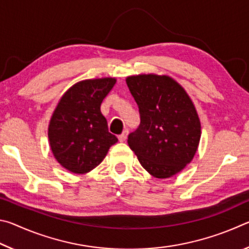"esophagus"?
<instances>
[{"label":"esophagus","mask_w":249,"mask_h":249,"mask_svg":"<svg viewBox=\"0 0 249 249\" xmlns=\"http://www.w3.org/2000/svg\"><path fill=\"white\" fill-rule=\"evenodd\" d=\"M127 135H128V130H127V129H125L124 132L122 133V134L120 135V136H119V141H120V142H125V141H126V138H127Z\"/></svg>","instance_id":"1"}]
</instances>
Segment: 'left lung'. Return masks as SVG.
<instances>
[{
	"label": "left lung",
	"instance_id": "8db88e82",
	"mask_svg": "<svg viewBox=\"0 0 249 249\" xmlns=\"http://www.w3.org/2000/svg\"><path fill=\"white\" fill-rule=\"evenodd\" d=\"M126 83L138 105L141 125L128 135V146L155 178L179 174L199 147L201 123L190 96L169 75L137 74Z\"/></svg>",
	"mask_w": 249,
	"mask_h": 249
}]
</instances>
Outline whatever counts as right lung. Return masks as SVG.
I'll use <instances>...</instances> for the list:
<instances>
[{
  "label": "right lung",
  "instance_id": "right-lung-1",
  "mask_svg": "<svg viewBox=\"0 0 249 249\" xmlns=\"http://www.w3.org/2000/svg\"><path fill=\"white\" fill-rule=\"evenodd\" d=\"M115 83L111 77L82 80L65 92L54 108L48 125L49 146L57 161L72 174L93 170L117 142L101 113V103Z\"/></svg>",
  "mask_w": 249,
  "mask_h": 249
}]
</instances>
